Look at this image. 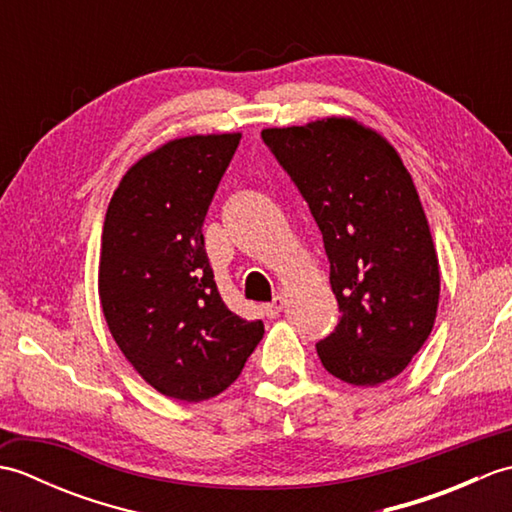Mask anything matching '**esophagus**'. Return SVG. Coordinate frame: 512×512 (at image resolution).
Segmentation results:
<instances>
[{
    "mask_svg": "<svg viewBox=\"0 0 512 512\" xmlns=\"http://www.w3.org/2000/svg\"><path fill=\"white\" fill-rule=\"evenodd\" d=\"M284 306H286V301H284V297H275L273 301L270 303H266V306L262 308L264 310V314L268 319H275V317H279V312L284 310Z\"/></svg>",
    "mask_w": 512,
    "mask_h": 512,
    "instance_id": "esophagus-1",
    "label": "esophagus"
}]
</instances>
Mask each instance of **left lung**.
<instances>
[{"instance_id":"left-lung-1","label":"left lung","mask_w":512,"mask_h":512,"mask_svg":"<svg viewBox=\"0 0 512 512\" xmlns=\"http://www.w3.org/2000/svg\"><path fill=\"white\" fill-rule=\"evenodd\" d=\"M264 143L297 184L323 235L341 321L317 343L343 383L398 376L429 339L440 266L427 215L398 151L354 118L270 127Z\"/></svg>"}]
</instances>
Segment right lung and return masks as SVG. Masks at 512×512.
<instances>
[{
    "label": "right lung",
    "instance_id": "right-lung-1",
    "mask_svg": "<svg viewBox=\"0 0 512 512\" xmlns=\"http://www.w3.org/2000/svg\"><path fill=\"white\" fill-rule=\"evenodd\" d=\"M242 134L169 140L129 167L103 224L99 297L116 345L160 394L209 400L264 336L226 308L202 224Z\"/></svg>",
    "mask_w": 512,
    "mask_h": 512
}]
</instances>
